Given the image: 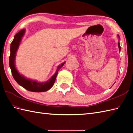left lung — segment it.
<instances>
[{"label": "left lung", "instance_id": "obj_1", "mask_svg": "<svg viewBox=\"0 0 133 133\" xmlns=\"http://www.w3.org/2000/svg\"><path fill=\"white\" fill-rule=\"evenodd\" d=\"M118 48H119V50H120V49H121V47H120V45H119V42H118Z\"/></svg>", "mask_w": 133, "mask_h": 133}]
</instances>
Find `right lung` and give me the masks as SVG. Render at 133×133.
<instances>
[{
	"instance_id": "add662e5",
	"label": "right lung",
	"mask_w": 133,
	"mask_h": 133,
	"mask_svg": "<svg viewBox=\"0 0 133 133\" xmlns=\"http://www.w3.org/2000/svg\"><path fill=\"white\" fill-rule=\"evenodd\" d=\"M25 33V29H22L20 31L15 35L14 40L11 44V54L9 56V66L11 68V72L13 77L18 85H20L24 89L28 91L32 92H44L50 89L53 86L55 82L56 78L58 73V71L62 67L65 63L61 64L60 65L57 67L56 73L51 78L50 80L46 82H38L26 78L23 76L19 73L16 69L15 65V60L16 55V52L18 48L20 42L22 39V37Z\"/></svg>"
}]
</instances>
